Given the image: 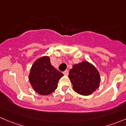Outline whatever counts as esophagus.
Masks as SVG:
<instances>
[{"label":"esophagus","mask_w":126,"mask_h":126,"mask_svg":"<svg viewBox=\"0 0 126 126\" xmlns=\"http://www.w3.org/2000/svg\"><path fill=\"white\" fill-rule=\"evenodd\" d=\"M63 74H64V75H67L69 74V71H67V70H66V71H64V72H63Z\"/></svg>","instance_id":"obj_1"}]
</instances>
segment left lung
I'll list each match as a JSON object with an SVG mask.
<instances>
[{"instance_id": "8db88e82", "label": "left lung", "mask_w": 126, "mask_h": 126, "mask_svg": "<svg viewBox=\"0 0 126 126\" xmlns=\"http://www.w3.org/2000/svg\"><path fill=\"white\" fill-rule=\"evenodd\" d=\"M68 77L74 91L82 95H91L100 85L98 71L94 66L86 61L73 65Z\"/></svg>"}]
</instances>
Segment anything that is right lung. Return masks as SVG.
I'll use <instances>...</instances> for the list:
<instances>
[{
    "label": "right lung",
    "instance_id": "add662e5",
    "mask_svg": "<svg viewBox=\"0 0 126 126\" xmlns=\"http://www.w3.org/2000/svg\"><path fill=\"white\" fill-rule=\"evenodd\" d=\"M63 74L51 65L49 57L37 59L32 66L29 80L32 87L40 95H47L57 87L59 79Z\"/></svg>",
    "mask_w": 126,
    "mask_h": 126
}]
</instances>
